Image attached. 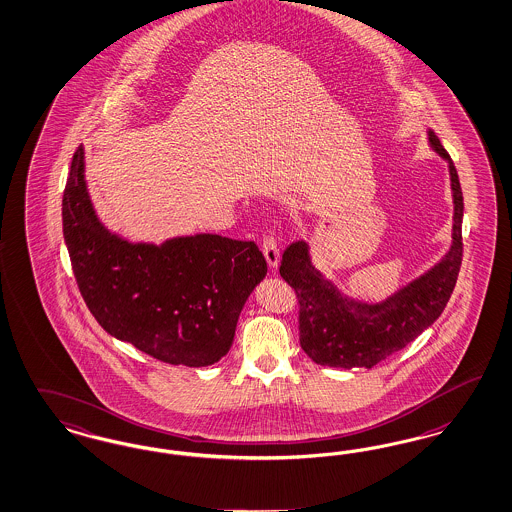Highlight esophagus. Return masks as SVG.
Returning <instances> with one entry per match:
<instances>
[{"mask_svg":"<svg viewBox=\"0 0 512 512\" xmlns=\"http://www.w3.org/2000/svg\"><path fill=\"white\" fill-rule=\"evenodd\" d=\"M261 249H263V253H265L268 266H270V268H276L278 263H280V244H278V240H276L274 236H265V238H263V244H261Z\"/></svg>","mask_w":512,"mask_h":512,"instance_id":"34e87169","label":"esophagus"}]
</instances>
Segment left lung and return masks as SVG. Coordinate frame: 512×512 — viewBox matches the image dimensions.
Wrapping results in <instances>:
<instances>
[{
    "mask_svg": "<svg viewBox=\"0 0 512 512\" xmlns=\"http://www.w3.org/2000/svg\"><path fill=\"white\" fill-rule=\"evenodd\" d=\"M427 141L448 162L454 200L452 244L437 265L386 299L369 302L344 295L327 280L312 263L308 242H293L283 251L280 274L299 299L300 348L318 365L372 369L422 335L450 300L463 251V194L456 166L431 128L427 130Z\"/></svg>",
    "mask_w": 512,
    "mask_h": 512,
    "instance_id": "1",
    "label": "left lung"
}]
</instances>
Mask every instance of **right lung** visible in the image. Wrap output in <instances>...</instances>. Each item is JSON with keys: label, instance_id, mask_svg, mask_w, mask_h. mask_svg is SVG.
<instances>
[{"label": "right lung", "instance_id": "1", "mask_svg": "<svg viewBox=\"0 0 512 512\" xmlns=\"http://www.w3.org/2000/svg\"><path fill=\"white\" fill-rule=\"evenodd\" d=\"M62 227L90 314L170 365L208 367L227 355L247 297L266 276L255 242L193 234L155 246L109 232L90 200L83 145L71 160Z\"/></svg>", "mask_w": 512, "mask_h": 512}]
</instances>
